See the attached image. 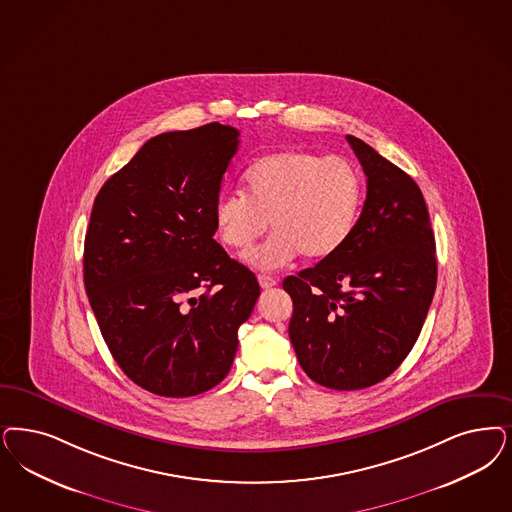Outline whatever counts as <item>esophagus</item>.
<instances>
[{
  "instance_id": "34e87169",
  "label": "esophagus",
  "mask_w": 512,
  "mask_h": 512,
  "mask_svg": "<svg viewBox=\"0 0 512 512\" xmlns=\"http://www.w3.org/2000/svg\"><path fill=\"white\" fill-rule=\"evenodd\" d=\"M257 280H259V285H261L263 289H270V287L278 285V280H276V278L266 276V274H259V276H257Z\"/></svg>"
}]
</instances>
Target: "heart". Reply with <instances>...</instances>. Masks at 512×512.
Listing matches in <instances>:
<instances>
[{
	"mask_svg": "<svg viewBox=\"0 0 512 512\" xmlns=\"http://www.w3.org/2000/svg\"><path fill=\"white\" fill-rule=\"evenodd\" d=\"M244 193L215 200L213 221L225 246L244 251L268 227L272 236L246 255L274 270L299 253L308 261L335 255L352 234L363 202V179L352 162L310 151H278L255 160Z\"/></svg>",
	"mask_w": 512,
	"mask_h": 512,
	"instance_id": "obj_1",
	"label": "heart"
}]
</instances>
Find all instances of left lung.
Listing matches in <instances>:
<instances>
[{
	"label": "left lung",
	"instance_id": "1",
	"mask_svg": "<svg viewBox=\"0 0 512 512\" xmlns=\"http://www.w3.org/2000/svg\"><path fill=\"white\" fill-rule=\"evenodd\" d=\"M346 140L367 176L363 212L335 255L283 280L300 367L338 391L371 388L405 361L437 287L420 187L365 141Z\"/></svg>",
	"mask_w": 512,
	"mask_h": 512
}]
</instances>
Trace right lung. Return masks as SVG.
Returning a JSON list of instances; mask_svg holds the SVG:
<instances>
[{
    "mask_svg": "<svg viewBox=\"0 0 512 512\" xmlns=\"http://www.w3.org/2000/svg\"><path fill=\"white\" fill-rule=\"evenodd\" d=\"M240 132L210 123L147 141L107 179L85 236V289L124 374L193 397L229 374L255 274L213 240V206Z\"/></svg>",
    "mask_w": 512,
    "mask_h": 512,
    "instance_id": "add662e5",
    "label": "right lung"
}]
</instances>
